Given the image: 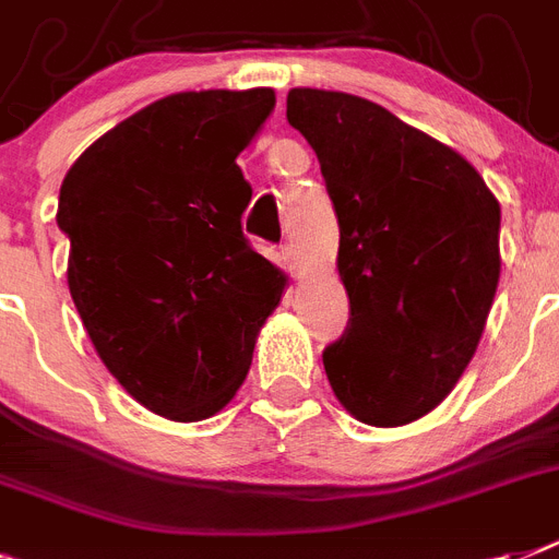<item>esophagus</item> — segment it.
Wrapping results in <instances>:
<instances>
[{"mask_svg":"<svg viewBox=\"0 0 559 559\" xmlns=\"http://www.w3.org/2000/svg\"><path fill=\"white\" fill-rule=\"evenodd\" d=\"M283 265L288 269L290 276H299V257L294 246H283Z\"/></svg>","mask_w":559,"mask_h":559,"instance_id":"esophagus-1","label":"esophagus"}]
</instances>
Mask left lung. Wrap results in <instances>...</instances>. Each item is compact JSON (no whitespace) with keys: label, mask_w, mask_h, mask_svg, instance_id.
I'll return each instance as SVG.
<instances>
[{"label":"left lung","mask_w":559,"mask_h":559,"mask_svg":"<svg viewBox=\"0 0 559 559\" xmlns=\"http://www.w3.org/2000/svg\"><path fill=\"white\" fill-rule=\"evenodd\" d=\"M288 122L340 223L352 317L322 352L331 389L366 426L414 423L477 352L500 283V202L454 147L362 96L294 87Z\"/></svg>","instance_id":"1"}]
</instances>
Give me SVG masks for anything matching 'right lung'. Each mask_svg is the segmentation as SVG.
<instances>
[{"mask_svg": "<svg viewBox=\"0 0 559 559\" xmlns=\"http://www.w3.org/2000/svg\"><path fill=\"white\" fill-rule=\"evenodd\" d=\"M271 87L186 91L87 147L59 188L68 288L96 354L147 412L214 417L251 368L285 274L242 237L239 151L274 110Z\"/></svg>", "mask_w": 559, "mask_h": 559, "instance_id": "obj_1", "label": "right lung"}]
</instances>
